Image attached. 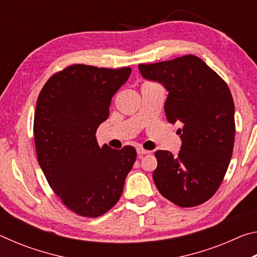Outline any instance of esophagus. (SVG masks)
I'll return each mask as SVG.
<instances>
[{
    "instance_id": "34e87169",
    "label": "esophagus",
    "mask_w": 257,
    "mask_h": 257,
    "mask_svg": "<svg viewBox=\"0 0 257 257\" xmlns=\"http://www.w3.org/2000/svg\"><path fill=\"white\" fill-rule=\"evenodd\" d=\"M150 153H151L150 151L144 150V149H143V147H137V154H138L139 156L145 155V154H150Z\"/></svg>"
}]
</instances>
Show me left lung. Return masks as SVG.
<instances>
[{
	"label": "left lung",
	"instance_id": "8db88e82",
	"mask_svg": "<svg viewBox=\"0 0 257 257\" xmlns=\"http://www.w3.org/2000/svg\"><path fill=\"white\" fill-rule=\"evenodd\" d=\"M146 79L168 89V121L178 122V155L156 151V188L169 201L193 207L208 201L222 184L234 144V104L222 78L196 55L138 66Z\"/></svg>",
	"mask_w": 257,
	"mask_h": 257
}]
</instances>
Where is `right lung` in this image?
I'll return each mask as SVG.
<instances>
[{"mask_svg":"<svg viewBox=\"0 0 257 257\" xmlns=\"http://www.w3.org/2000/svg\"><path fill=\"white\" fill-rule=\"evenodd\" d=\"M129 67L71 64L43 86L34 116L37 160L47 182L69 210L97 217L118 203L136 150L102 147L98 125L110 114L113 95L128 80Z\"/></svg>","mask_w":257,"mask_h":257,"instance_id":"add662e5","label":"right lung"}]
</instances>
